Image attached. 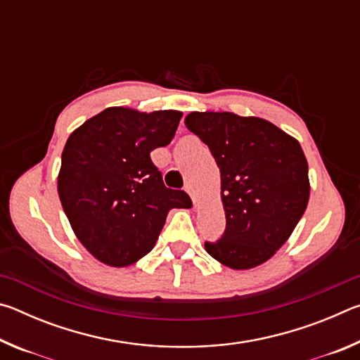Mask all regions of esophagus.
<instances>
[{
    "label": "esophagus",
    "instance_id": "esophagus-1",
    "mask_svg": "<svg viewBox=\"0 0 360 360\" xmlns=\"http://www.w3.org/2000/svg\"><path fill=\"white\" fill-rule=\"evenodd\" d=\"M186 192H187L188 195H191V198H192V202H193V206H197V195H195L193 187H192L191 184L186 186Z\"/></svg>",
    "mask_w": 360,
    "mask_h": 360
}]
</instances>
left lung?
Listing matches in <instances>:
<instances>
[{"instance_id": "left-lung-1", "label": "left lung", "mask_w": 360, "mask_h": 360, "mask_svg": "<svg viewBox=\"0 0 360 360\" xmlns=\"http://www.w3.org/2000/svg\"><path fill=\"white\" fill-rule=\"evenodd\" d=\"M186 127L208 144L221 172L225 231L205 243L212 259L249 270L289 240L309 198L308 162L294 136L260 117L191 112Z\"/></svg>"}]
</instances>
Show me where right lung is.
<instances>
[{"instance_id": "right-lung-1", "label": "right lung", "mask_w": 360, "mask_h": 360, "mask_svg": "<svg viewBox=\"0 0 360 360\" xmlns=\"http://www.w3.org/2000/svg\"><path fill=\"white\" fill-rule=\"evenodd\" d=\"M181 111L108 108L71 133L58 197L71 229L96 260L129 266L152 251L168 211L191 202L163 184L150 152L168 146Z\"/></svg>"}]
</instances>
